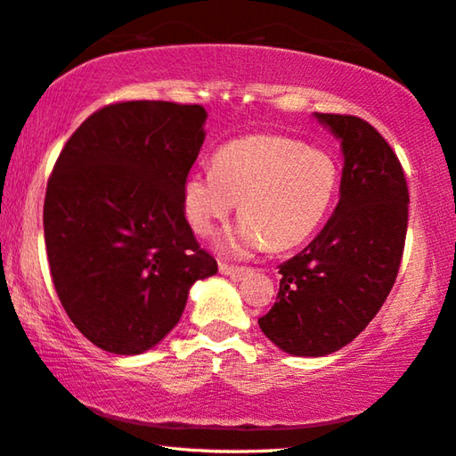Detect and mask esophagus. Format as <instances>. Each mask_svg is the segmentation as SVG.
<instances>
[{"instance_id":"1","label":"esophagus","mask_w":456,"mask_h":456,"mask_svg":"<svg viewBox=\"0 0 456 456\" xmlns=\"http://www.w3.org/2000/svg\"><path fill=\"white\" fill-rule=\"evenodd\" d=\"M219 272H221V274H229V276H243V274H248L249 268L248 266H233V264L221 262Z\"/></svg>"}]
</instances>
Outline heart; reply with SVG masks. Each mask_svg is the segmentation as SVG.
Instances as JSON below:
<instances>
[{
    "mask_svg": "<svg viewBox=\"0 0 456 456\" xmlns=\"http://www.w3.org/2000/svg\"><path fill=\"white\" fill-rule=\"evenodd\" d=\"M338 167L330 153L276 134L235 139L215 153V167L184 182L190 225L210 235L240 200L241 225L229 237L235 251L289 249L322 225L334 202Z\"/></svg>",
    "mask_w": 456,
    "mask_h": 456,
    "instance_id": "heart-1",
    "label": "heart"
}]
</instances>
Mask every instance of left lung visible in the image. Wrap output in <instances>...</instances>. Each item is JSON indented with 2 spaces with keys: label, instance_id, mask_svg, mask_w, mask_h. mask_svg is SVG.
<instances>
[{
  "label": "left lung",
  "instance_id": "8db88e82",
  "mask_svg": "<svg viewBox=\"0 0 456 456\" xmlns=\"http://www.w3.org/2000/svg\"><path fill=\"white\" fill-rule=\"evenodd\" d=\"M342 139L339 202L319 235L281 264L276 303L257 319L278 348L325 356L350 344L383 307L402 266L410 192L389 142L352 114H317Z\"/></svg>",
  "mask_w": 456,
  "mask_h": 456
}]
</instances>
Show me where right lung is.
I'll list each match as a JSON object with an SVG mask.
<instances>
[{"label": "right lung", "mask_w": 456, "mask_h": 456, "mask_svg": "<svg viewBox=\"0 0 456 456\" xmlns=\"http://www.w3.org/2000/svg\"><path fill=\"white\" fill-rule=\"evenodd\" d=\"M200 104L114 102L81 122L46 182L54 290L73 325L112 354H141L180 322L216 260L186 221L184 182L205 141Z\"/></svg>", "instance_id": "add662e5"}]
</instances>
